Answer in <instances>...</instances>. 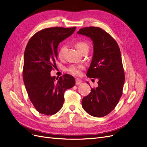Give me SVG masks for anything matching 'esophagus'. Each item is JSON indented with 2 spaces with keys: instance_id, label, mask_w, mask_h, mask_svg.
Instances as JSON below:
<instances>
[{
  "instance_id": "obj_1",
  "label": "esophagus",
  "mask_w": 147,
  "mask_h": 147,
  "mask_svg": "<svg viewBox=\"0 0 147 147\" xmlns=\"http://www.w3.org/2000/svg\"><path fill=\"white\" fill-rule=\"evenodd\" d=\"M82 80H80V79H76V85H79V84H80L81 83H82Z\"/></svg>"
}]
</instances>
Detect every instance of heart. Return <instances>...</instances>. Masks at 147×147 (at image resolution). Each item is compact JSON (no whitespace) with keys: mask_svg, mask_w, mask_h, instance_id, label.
Segmentation results:
<instances>
[{"mask_svg":"<svg viewBox=\"0 0 147 147\" xmlns=\"http://www.w3.org/2000/svg\"><path fill=\"white\" fill-rule=\"evenodd\" d=\"M75 47L80 52H82L83 50L88 49V45L84 42H78L75 43ZM66 50V46H61L58 51V56L59 58H62L64 55V53ZM84 68V66L83 65H71L68 68V71L74 75H79L81 73V70Z\"/></svg>","mask_w":147,"mask_h":147,"instance_id":"1","label":"heart"}]
</instances>
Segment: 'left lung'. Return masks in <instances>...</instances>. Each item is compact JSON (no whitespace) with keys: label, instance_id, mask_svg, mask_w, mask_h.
<instances>
[{"label":"left lung","instance_id":"8db88e82","mask_svg":"<svg viewBox=\"0 0 147 147\" xmlns=\"http://www.w3.org/2000/svg\"><path fill=\"white\" fill-rule=\"evenodd\" d=\"M78 34L93 42V57L86 76L98 79V87L91 88L83 98L82 107L92 116L102 117L114 109L122 95L125 78L120 51L114 38L101 28L84 27Z\"/></svg>","mask_w":147,"mask_h":147}]
</instances>
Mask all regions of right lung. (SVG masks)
I'll return each mask as SVG.
<instances>
[{"instance_id": "1", "label": "right lung", "mask_w": 147, "mask_h": 147, "mask_svg": "<svg viewBox=\"0 0 147 147\" xmlns=\"http://www.w3.org/2000/svg\"><path fill=\"white\" fill-rule=\"evenodd\" d=\"M75 30L76 27L45 28L36 33L27 45L23 80L31 102L40 113L49 115L58 112L64 102V92L75 85L71 75L57 79L51 75L58 60V45Z\"/></svg>"}]
</instances>
